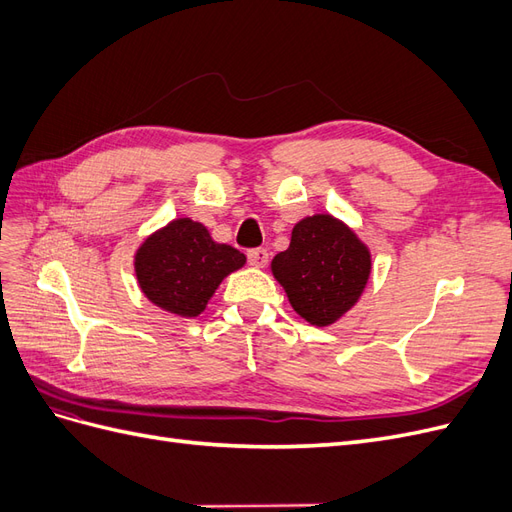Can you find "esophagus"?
Instances as JSON below:
<instances>
[{
    "instance_id": "34e87169",
    "label": "esophagus",
    "mask_w": 512,
    "mask_h": 512,
    "mask_svg": "<svg viewBox=\"0 0 512 512\" xmlns=\"http://www.w3.org/2000/svg\"><path fill=\"white\" fill-rule=\"evenodd\" d=\"M247 260H250V265L256 267V269H262L269 262V252L265 250V247H256V250H250L247 252Z\"/></svg>"
}]
</instances>
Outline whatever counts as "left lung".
Here are the masks:
<instances>
[{
	"label": "left lung",
	"mask_w": 512,
	"mask_h": 512,
	"mask_svg": "<svg viewBox=\"0 0 512 512\" xmlns=\"http://www.w3.org/2000/svg\"><path fill=\"white\" fill-rule=\"evenodd\" d=\"M271 271L294 312L314 327H329L361 299L371 254L342 220L316 213L294 224L288 250L273 258Z\"/></svg>",
	"instance_id": "1"
}]
</instances>
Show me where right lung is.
I'll return each instance as SVG.
<instances>
[{"label": "right lung", "instance_id": "add662e5", "mask_svg": "<svg viewBox=\"0 0 512 512\" xmlns=\"http://www.w3.org/2000/svg\"><path fill=\"white\" fill-rule=\"evenodd\" d=\"M243 265L245 254L215 243L209 230L190 218H177L153 232L134 256L136 280L145 297L181 318L205 312L224 277Z\"/></svg>", "mask_w": 512, "mask_h": 512}]
</instances>
